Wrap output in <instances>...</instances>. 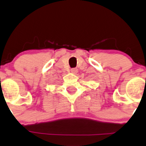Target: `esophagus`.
<instances>
[{
  "label": "esophagus",
  "mask_w": 146,
  "mask_h": 146,
  "mask_svg": "<svg viewBox=\"0 0 146 146\" xmlns=\"http://www.w3.org/2000/svg\"><path fill=\"white\" fill-rule=\"evenodd\" d=\"M70 71H71V73H75V74H76V73H77L78 72V69L76 68H73L70 69Z\"/></svg>",
  "instance_id": "1"
}]
</instances>
